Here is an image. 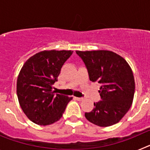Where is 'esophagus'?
Here are the masks:
<instances>
[{"mask_svg":"<svg viewBox=\"0 0 150 150\" xmlns=\"http://www.w3.org/2000/svg\"><path fill=\"white\" fill-rule=\"evenodd\" d=\"M76 98L77 100H82L83 99V98Z\"/></svg>","mask_w":150,"mask_h":150,"instance_id":"obj_1","label":"esophagus"}]
</instances>
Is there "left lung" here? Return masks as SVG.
<instances>
[{
	"instance_id": "obj_1",
	"label": "left lung",
	"mask_w": 150,
	"mask_h": 150,
	"mask_svg": "<svg viewBox=\"0 0 150 150\" xmlns=\"http://www.w3.org/2000/svg\"><path fill=\"white\" fill-rule=\"evenodd\" d=\"M88 71L91 82L101 84V100L85 116L90 122L100 127L116 124L129 110L134 95L133 72L122 57L108 50L76 51Z\"/></svg>"
}]
</instances>
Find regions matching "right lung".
Here are the masks:
<instances>
[{
    "mask_svg": "<svg viewBox=\"0 0 150 150\" xmlns=\"http://www.w3.org/2000/svg\"><path fill=\"white\" fill-rule=\"evenodd\" d=\"M71 50L42 51L24 64L17 79L18 102L30 121L48 125L59 121L73 98L52 91V86Z\"/></svg>",
    "mask_w": 150,
    "mask_h": 150,
    "instance_id": "add662e5",
    "label": "right lung"
}]
</instances>
